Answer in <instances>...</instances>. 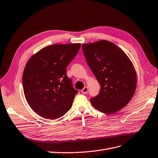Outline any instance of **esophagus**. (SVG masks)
<instances>
[{"instance_id": "34e87169", "label": "esophagus", "mask_w": 158, "mask_h": 158, "mask_svg": "<svg viewBox=\"0 0 158 158\" xmlns=\"http://www.w3.org/2000/svg\"><path fill=\"white\" fill-rule=\"evenodd\" d=\"M88 92V87H86V86L84 87V88L82 89V93L84 94H87Z\"/></svg>"}]
</instances>
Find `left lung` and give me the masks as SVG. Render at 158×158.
I'll list each match as a JSON object with an SVG mask.
<instances>
[{"label":"left lung","mask_w":158,"mask_h":158,"mask_svg":"<svg viewBox=\"0 0 158 158\" xmlns=\"http://www.w3.org/2000/svg\"><path fill=\"white\" fill-rule=\"evenodd\" d=\"M87 63L100 84L99 93L90 99L94 107L112 114L125 107L136 87V74L131 60L122 49L106 40L83 44Z\"/></svg>","instance_id":"left-lung-1"}]
</instances>
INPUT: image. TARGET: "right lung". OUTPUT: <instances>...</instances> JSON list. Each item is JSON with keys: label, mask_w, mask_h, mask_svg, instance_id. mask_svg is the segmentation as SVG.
I'll use <instances>...</instances> for the list:
<instances>
[{"label": "right lung", "mask_w": 158, "mask_h": 158, "mask_svg": "<svg viewBox=\"0 0 158 158\" xmlns=\"http://www.w3.org/2000/svg\"><path fill=\"white\" fill-rule=\"evenodd\" d=\"M81 45H52L32 56L22 76L27 103L41 117L56 119L67 113L78 90L66 75V67Z\"/></svg>", "instance_id": "obj_1"}]
</instances>
